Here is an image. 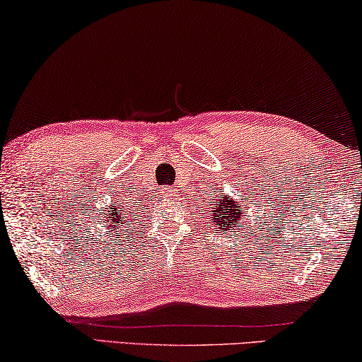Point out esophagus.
Returning a JSON list of instances; mask_svg holds the SVG:
<instances>
[{
  "instance_id": "34e87169",
  "label": "esophagus",
  "mask_w": 362,
  "mask_h": 362,
  "mask_svg": "<svg viewBox=\"0 0 362 362\" xmlns=\"http://www.w3.org/2000/svg\"><path fill=\"white\" fill-rule=\"evenodd\" d=\"M159 193L163 197H172V195H174V190H172V188H160Z\"/></svg>"
}]
</instances>
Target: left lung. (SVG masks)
Masks as SVG:
<instances>
[{"instance_id": "1", "label": "left lung", "mask_w": 362, "mask_h": 362, "mask_svg": "<svg viewBox=\"0 0 362 362\" xmlns=\"http://www.w3.org/2000/svg\"><path fill=\"white\" fill-rule=\"evenodd\" d=\"M206 211L211 214V223L214 229L221 233H234L235 228H240V218L244 216V208L237 206V203L229 195H221L216 198L214 206H209Z\"/></svg>"}]
</instances>
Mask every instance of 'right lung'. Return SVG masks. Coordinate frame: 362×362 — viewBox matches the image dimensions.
I'll use <instances>...</instances> for the list:
<instances>
[{
    "label": "right lung",
    "instance_id": "add662e5",
    "mask_svg": "<svg viewBox=\"0 0 362 362\" xmlns=\"http://www.w3.org/2000/svg\"><path fill=\"white\" fill-rule=\"evenodd\" d=\"M104 218L107 219L104 228L105 229L112 228V230L122 228V226L125 223H129V219H127V216H122V208H118V206L107 208V213H105ZM112 230H109V233H112ZM115 233H117V230H115Z\"/></svg>",
    "mask_w": 362,
    "mask_h": 362
}]
</instances>
